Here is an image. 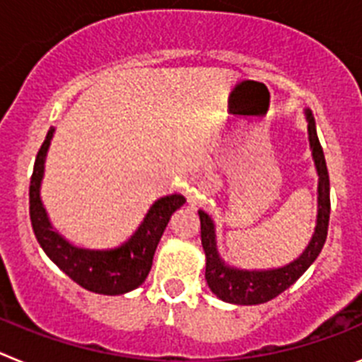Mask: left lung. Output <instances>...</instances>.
<instances>
[{
  "label": "left lung",
  "instance_id": "left-lung-1",
  "mask_svg": "<svg viewBox=\"0 0 362 362\" xmlns=\"http://www.w3.org/2000/svg\"><path fill=\"white\" fill-rule=\"evenodd\" d=\"M308 119V136L312 156L315 161V168L319 174V210H317V226L312 235V241L306 246V250L293 261L283 268L276 270H239V268L226 267L217 255L216 248V232L214 223L203 210H199L201 221V245H203L204 255H206V283L209 288L216 293L219 299L233 305H261L267 300L274 299L284 290L290 288L299 279L310 264L317 259L325 246L326 235H328V221H330V175L326 168L325 153L319 143L317 132H315V121L312 112L306 110Z\"/></svg>",
  "mask_w": 362,
  "mask_h": 362
}]
</instances>
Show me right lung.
<instances>
[{
    "mask_svg": "<svg viewBox=\"0 0 362 362\" xmlns=\"http://www.w3.org/2000/svg\"><path fill=\"white\" fill-rule=\"evenodd\" d=\"M54 129L49 130L43 145L36 156L34 172L30 177V221L37 243L45 254L52 259L66 276L83 286L103 296H119L137 288L152 268L153 252L165 232L172 214L181 209L187 199L179 194L161 197L152 204L139 228L129 241L114 250H85L76 248L54 232L40 199V185L43 177L45 158L52 139Z\"/></svg>",
    "mask_w": 362,
    "mask_h": 362,
    "instance_id": "right-lung-1",
    "label": "right lung"
}]
</instances>
